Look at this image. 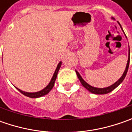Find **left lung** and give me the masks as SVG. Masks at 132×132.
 Returning a JSON list of instances; mask_svg holds the SVG:
<instances>
[{
  "instance_id": "8db88e82",
  "label": "left lung",
  "mask_w": 132,
  "mask_h": 132,
  "mask_svg": "<svg viewBox=\"0 0 132 132\" xmlns=\"http://www.w3.org/2000/svg\"><path fill=\"white\" fill-rule=\"evenodd\" d=\"M120 26V28L122 29V31H123V28L121 27V26H120V24L119 23ZM123 33H124V31H123ZM125 34V33H124ZM126 35V34H125ZM129 61H130V50L129 48V58H128V62H127V64H126V69H125L124 72H123V73L122 75V76L115 83L112 84V85H111V86H109V87H104V88H98V87H92L91 85H89V84H87L85 81H84V79H82V77L81 76V75L79 74V73L77 71V70H76V74H77V76H78V78H79V81H81V84L84 86V87L87 89L88 91H89L90 93H92L94 94H97V95H104V94H107L110 93V92H112V90H114V89L116 88L117 87H118L120 83L123 81V79H125V77H126V73H127V71H128V69H129Z\"/></svg>"
}]
</instances>
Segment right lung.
Here are the masks:
<instances>
[{
	"mask_svg": "<svg viewBox=\"0 0 132 132\" xmlns=\"http://www.w3.org/2000/svg\"><path fill=\"white\" fill-rule=\"evenodd\" d=\"M61 65H62V62H60L58 64V65H57V67H56V70H55V72H54V73H53V77H52V79L51 80V81L49 82V84H48L43 89H42V90H40V91H38V92H35V93H27V92L23 91V90H21V89H20L17 88V87H16V88L18 89V91L20 92L23 95L27 96V97H29V98H39V97H42V96H43V95H47V94L52 89V88L53 87V86H54V83H55V81H56V76H57V74H58V72L59 70L60 67H61Z\"/></svg>",
	"mask_w": 132,
	"mask_h": 132,
	"instance_id": "right-lung-1",
	"label": "right lung"
}]
</instances>
